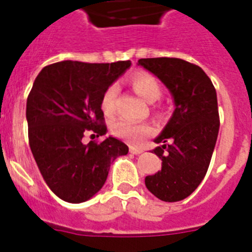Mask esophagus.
I'll list each match as a JSON object with an SVG mask.
<instances>
[{"instance_id":"esophagus-1","label":"esophagus","mask_w":252,"mask_h":252,"mask_svg":"<svg viewBox=\"0 0 252 252\" xmlns=\"http://www.w3.org/2000/svg\"><path fill=\"white\" fill-rule=\"evenodd\" d=\"M130 153L133 154V155H139V154L142 153V149L135 148V146H130Z\"/></svg>"}]
</instances>
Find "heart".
<instances>
[{"instance_id":"1","label":"heart","mask_w":252,"mask_h":252,"mask_svg":"<svg viewBox=\"0 0 252 252\" xmlns=\"http://www.w3.org/2000/svg\"><path fill=\"white\" fill-rule=\"evenodd\" d=\"M132 87L135 92L149 103L157 101L161 94V88H160L158 81L148 73H140V74L135 75L132 78ZM117 93H119L117 84L110 86L104 92L103 97H102V110L104 111L106 115H112L115 111ZM111 130L115 136L132 142V144L140 142L151 132V128L146 125L135 124V122L127 121V120H119V121L113 122Z\"/></svg>"}]
</instances>
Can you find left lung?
Here are the masks:
<instances>
[{"label":"left lung","mask_w":252,"mask_h":252,"mask_svg":"<svg viewBox=\"0 0 252 252\" xmlns=\"http://www.w3.org/2000/svg\"><path fill=\"white\" fill-rule=\"evenodd\" d=\"M170 92L174 112L154 141L161 170L145 178L146 188L164 202L194 192L208 170L220 130L217 93L203 69L178 58L140 59ZM169 142V144L166 142Z\"/></svg>","instance_id":"left-lung-1"}]
</instances>
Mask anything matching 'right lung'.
Here are the masks:
<instances>
[{"label":"right lung","instance_id":"obj_1","mask_svg":"<svg viewBox=\"0 0 252 252\" xmlns=\"http://www.w3.org/2000/svg\"><path fill=\"white\" fill-rule=\"evenodd\" d=\"M130 66V60H64L37 74L26 102L29 144L44 180L60 199H91L103 187L116 158L128 153L127 145L113 136L87 145L82 139L88 131L106 135L102 97Z\"/></svg>","mask_w":252,"mask_h":252}]
</instances>
